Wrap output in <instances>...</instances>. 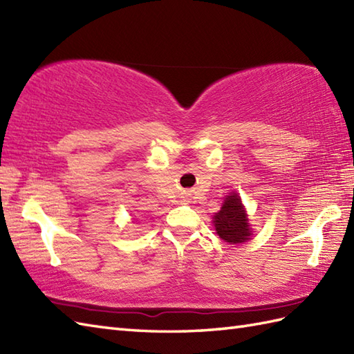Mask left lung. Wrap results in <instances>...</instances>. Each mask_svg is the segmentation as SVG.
I'll list each match as a JSON object with an SVG mask.
<instances>
[{
	"label": "left lung",
	"mask_w": 354,
	"mask_h": 354,
	"mask_svg": "<svg viewBox=\"0 0 354 354\" xmlns=\"http://www.w3.org/2000/svg\"><path fill=\"white\" fill-rule=\"evenodd\" d=\"M214 224L219 238L225 242L239 243L250 239L248 218L238 194L227 195L221 210L214 216Z\"/></svg>",
	"instance_id": "obj_1"
}]
</instances>
